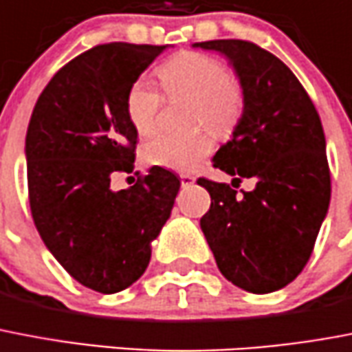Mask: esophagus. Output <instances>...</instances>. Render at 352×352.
Returning a JSON list of instances; mask_svg holds the SVG:
<instances>
[{
	"label": "esophagus",
	"mask_w": 352,
	"mask_h": 352,
	"mask_svg": "<svg viewBox=\"0 0 352 352\" xmlns=\"http://www.w3.org/2000/svg\"><path fill=\"white\" fill-rule=\"evenodd\" d=\"M179 179H182V187H190V185H194V176H190V174H182L179 176Z\"/></svg>",
	"instance_id": "34e87169"
}]
</instances>
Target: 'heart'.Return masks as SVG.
I'll return each instance as SVG.
<instances>
[{
	"label": "heart",
	"instance_id": "b5f03b06",
	"mask_svg": "<svg viewBox=\"0 0 352 352\" xmlns=\"http://www.w3.org/2000/svg\"><path fill=\"white\" fill-rule=\"evenodd\" d=\"M160 78L170 96L194 98L192 122L204 123L210 131L227 132L234 127L243 112V89L229 74L223 61L201 52H182L160 67ZM162 94L145 78L131 85L125 111L132 129L147 136L156 129ZM210 151L204 132L170 134L158 132L142 148L143 160L151 165L173 170H190Z\"/></svg>",
	"mask_w": 352,
	"mask_h": 352
}]
</instances>
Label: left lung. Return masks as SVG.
Wrapping results in <instances>:
<instances>
[{
	"label": "left lung",
	"mask_w": 352,
	"mask_h": 352,
	"mask_svg": "<svg viewBox=\"0 0 352 352\" xmlns=\"http://www.w3.org/2000/svg\"><path fill=\"white\" fill-rule=\"evenodd\" d=\"M192 47L225 56L243 89L241 118L212 158L232 182L198 179L210 194L199 227L230 283L254 294L278 291L302 272L327 216L331 174L322 122L296 76L271 52L243 39ZM241 177L256 185L238 197L232 185Z\"/></svg>",
	"instance_id": "left-lung-1"
}]
</instances>
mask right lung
<instances>
[{"mask_svg": "<svg viewBox=\"0 0 352 352\" xmlns=\"http://www.w3.org/2000/svg\"><path fill=\"white\" fill-rule=\"evenodd\" d=\"M167 45H98L65 65L39 94L25 160L34 223L61 267L103 294L131 287L151 261L153 241L170 216L179 179L153 167L129 189L138 132L127 92Z\"/></svg>", "mask_w": 352, "mask_h": 352, "instance_id": "right-lung-1", "label": "right lung"}]
</instances>
